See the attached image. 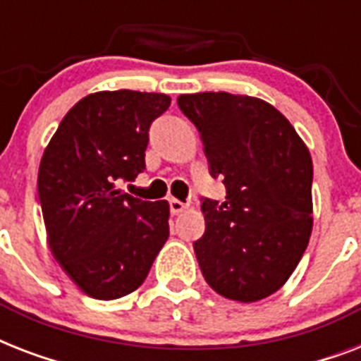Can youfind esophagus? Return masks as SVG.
<instances>
[{"instance_id":"esophagus-1","label":"esophagus","mask_w":361,"mask_h":361,"mask_svg":"<svg viewBox=\"0 0 361 361\" xmlns=\"http://www.w3.org/2000/svg\"><path fill=\"white\" fill-rule=\"evenodd\" d=\"M169 206H170V214L172 215H180L181 212L187 208V204H183L181 200H178V198H172V200L169 202Z\"/></svg>"}]
</instances>
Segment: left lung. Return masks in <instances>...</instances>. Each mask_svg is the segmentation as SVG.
<instances>
[{
  "instance_id": "8db88e82",
  "label": "left lung",
  "mask_w": 361,
  "mask_h": 361,
  "mask_svg": "<svg viewBox=\"0 0 361 361\" xmlns=\"http://www.w3.org/2000/svg\"><path fill=\"white\" fill-rule=\"evenodd\" d=\"M178 106L198 129L225 202L202 198L206 231L192 243L206 283L236 302L285 285L313 228V161L288 120L262 99L204 92Z\"/></svg>"
}]
</instances>
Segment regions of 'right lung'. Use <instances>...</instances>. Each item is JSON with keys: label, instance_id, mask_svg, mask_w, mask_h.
Here are the masks:
<instances>
[{"label": "right lung", "instance_id": "1", "mask_svg": "<svg viewBox=\"0 0 361 361\" xmlns=\"http://www.w3.org/2000/svg\"><path fill=\"white\" fill-rule=\"evenodd\" d=\"M169 106L164 93H92L67 112L41 159L37 189L52 255L95 300L136 290L169 240V202L118 189L146 170L149 127Z\"/></svg>", "mask_w": 361, "mask_h": 361}]
</instances>
